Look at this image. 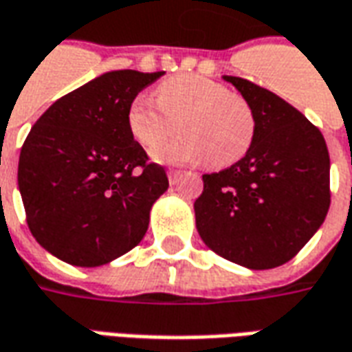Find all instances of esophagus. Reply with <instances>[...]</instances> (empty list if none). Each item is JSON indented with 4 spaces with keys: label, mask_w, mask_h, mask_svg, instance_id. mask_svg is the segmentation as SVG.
Here are the masks:
<instances>
[{
    "label": "esophagus",
    "mask_w": 352,
    "mask_h": 352,
    "mask_svg": "<svg viewBox=\"0 0 352 352\" xmlns=\"http://www.w3.org/2000/svg\"><path fill=\"white\" fill-rule=\"evenodd\" d=\"M181 177H183V171H177V169H169L168 171V179L171 184L179 183V179H181Z\"/></svg>",
    "instance_id": "34e87169"
}]
</instances>
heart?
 <instances>
[{
    "label": "heart",
    "mask_w": 352,
    "mask_h": 352,
    "mask_svg": "<svg viewBox=\"0 0 352 352\" xmlns=\"http://www.w3.org/2000/svg\"><path fill=\"white\" fill-rule=\"evenodd\" d=\"M184 137L154 151L164 164L206 158L210 168H227L244 156L255 133L248 100L204 76H179L160 83L158 100L141 93L127 110V127L142 148L152 151L176 131Z\"/></svg>",
    "instance_id": "heart-1"
}]
</instances>
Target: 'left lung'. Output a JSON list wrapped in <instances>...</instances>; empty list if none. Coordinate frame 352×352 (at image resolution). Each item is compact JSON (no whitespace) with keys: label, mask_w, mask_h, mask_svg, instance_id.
<instances>
[{"label":"left lung","mask_w":352,"mask_h":352,"mask_svg":"<svg viewBox=\"0 0 352 352\" xmlns=\"http://www.w3.org/2000/svg\"><path fill=\"white\" fill-rule=\"evenodd\" d=\"M252 107L255 133L242 160L201 175L194 201L201 240L228 261L274 269L296 257L330 208V154L307 118L272 91L223 76Z\"/></svg>","instance_id":"1"}]
</instances>
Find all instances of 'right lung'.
<instances>
[{
  "label": "right lung",
  "instance_id": "add662e5",
  "mask_svg": "<svg viewBox=\"0 0 352 352\" xmlns=\"http://www.w3.org/2000/svg\"><path fill=\"white\" fill-rule=\"evenodd\" d=\"M164 72L114 70L53 102L19 160L26 223L41 248L76 267L114 261L142 240L168 190L127 127V110Z\"/></svg>",
  "mask_w": 352,
  "mask_h": 352
}]
</instances>
